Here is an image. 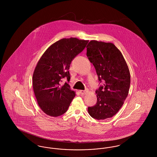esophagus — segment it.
Segmentation results:
<instances>
[{
    "instance_id": "34e87169",
    "label": "esophagus",
    "mask_w": 157,
    "mask_h": 157,
    "mask_svg": "<svg viewBox=\"0 0 157 157\" xmlns=\"http://www.w3.org/2000/svg\"><path fill=\"white\" fill-rule=\"evenodd\" d=\"M87 92H88L87 90H79V93H80V94H81V95H85V94H86Z\"/></svg>"
}]
</instances>
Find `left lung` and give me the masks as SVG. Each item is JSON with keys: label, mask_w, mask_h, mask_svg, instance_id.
<instances>
[{"label": "left lung", "mask_w": 157, "mask_h": 157, "mask_svg": "<svg viewBox=\"0 0 157 157\" xmlns=\"http://www.w3.org/2000/svg\"><path fill=\"white\" fill-rule=\"evenodd\" d=\"M86 55L95 68L99 83L97 102L88 108L91 117L98 120L111 118L119 111L128 95L131 76L127 62L112 43L90 40Z\"/></svg>", "instance_id": "1"}]
</instances>
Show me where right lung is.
I'll use <instances>...</instances> for the list:
<instances>
[{
	"mask_svg": "<svg viewBox=\"0 0 157 157\" xmlns=\"http://www.w3.org/2000/svg\"><path fill=\"white\" fill-rule=\"evenodd\" d=\"M89 40L63 38L50 46L37 62L33 74V88L37 104L48 115L59 117L67 111L75 92L62 79L71 76V63L85 49Z\"/></svg>",
	"mask_w": 157,
	"mask_h": 157,
	"instance_id": "right-lung-1",
	"label": "right lung"
}]
</instances>
